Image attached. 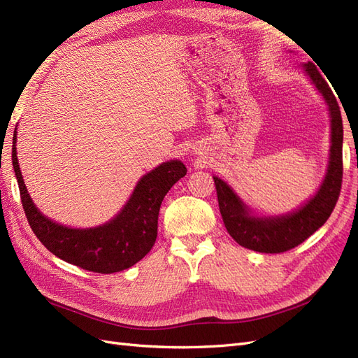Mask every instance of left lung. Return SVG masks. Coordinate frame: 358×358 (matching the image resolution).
<instances>
[{"mask_svg": "<svg viewBox=\"0 0 358 358\" xmlns=\"http://www.w3.org/2000/svg\"><path fill=\"white\" fill-rule=\"evenodd\" d=\"M309 82L327 104L330 117V149L327 170L312 197L287 213H257L229 182L213 175L220 212L227 231L243 248L257 252L279 254L296 248L324 225L339 199L342 185L343 127L339 104L329 83L312 62L300 64Z\"/></svg>", "mask_w": 358, "mask_h": 358, "instance_id": "1", "label": "left lung"}]
</instances>
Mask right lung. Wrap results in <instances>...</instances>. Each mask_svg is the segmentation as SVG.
Wrapping results in <instances>:
<instances>
[{"label":"right lung","instance_id":"obj_1","mask_svg":"<svg viewBox=\"0 0 358 358\" xmlns=\"http://www.w3.org/2000/svg\"><path fill=\"white\" fill-rule=\"evenodd\" d=\"M17 131L13 134L12 162L27 220L38 241L70 264L96 273H116L140 262L157 241L158 213L169 189L187 175L180 159H169L138 179L131 196L112 220L76 229L41 213L27 189L17 159Z\"/></svg>","mask_w":358,"mask_h":358}]
</instances>
